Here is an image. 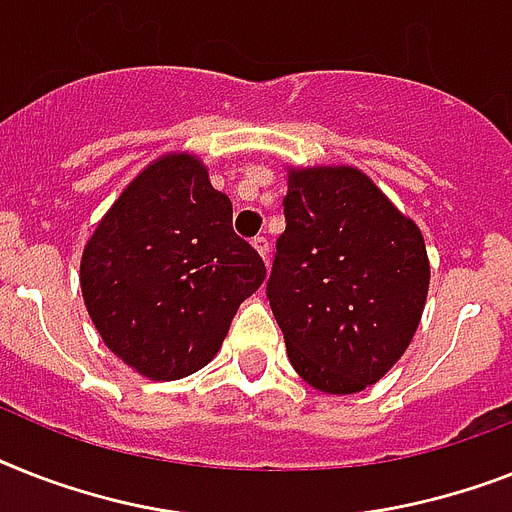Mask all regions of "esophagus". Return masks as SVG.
<instances>
[{
	"mask_svg": "<svg viewBox=\"0 0 512 512\" xmlns=\"http://www.w3.org/2000/svg\"><path fill=\"white\" fill-rule=\"evenodd\" d=\"M252 247H255L257 255L268 263V239H265V236H257V239H252Z\"/></svg>",
	"mask_w": 512,
	"mask_h": 512,
	"instance_id": "1",
	"label": "esophagus"
}]
</instances>
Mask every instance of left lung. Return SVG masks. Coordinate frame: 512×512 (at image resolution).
Returning a JSON list of instances; mask_svg holds the SVG:
<instances>
[{
    "mask_svg": "<svg viewBox=\"0 0 512 512\" xmlns=\"http://www.w3.org/2000/svg\"><path fill=\"white\" fill-rule=\"evenodd\" d=\"M286 178L268 281L286 355L318 392H363L421 323L431 278L421 228L352 165L286 168Z\"/></svg>",
    "mask_w": 512,
    "mask_h": 512,
    "instance_id": "8db88e82",
    "label": "left lung"
}]
</instances>
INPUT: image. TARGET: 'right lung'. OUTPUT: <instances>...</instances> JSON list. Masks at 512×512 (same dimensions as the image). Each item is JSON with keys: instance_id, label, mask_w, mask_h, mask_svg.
Segmentation results:
<instances>
[{"instance_id": "1", "label": "right lung", "mask_w": 512, "mask_h": 512, "mask_svg": "<svg viewBox=\"0 0 512 512\" xmlns=\"http://www.w3.org/2000/svg\"><path fill=\"white\" fill-rule=\"evenodd\" d=\"M231 213L205 162L168 152L120 191L89 236L83 305L107 350L141 376L176 381L205 368L265 281Z\"/></svg>"}]
</instances>
